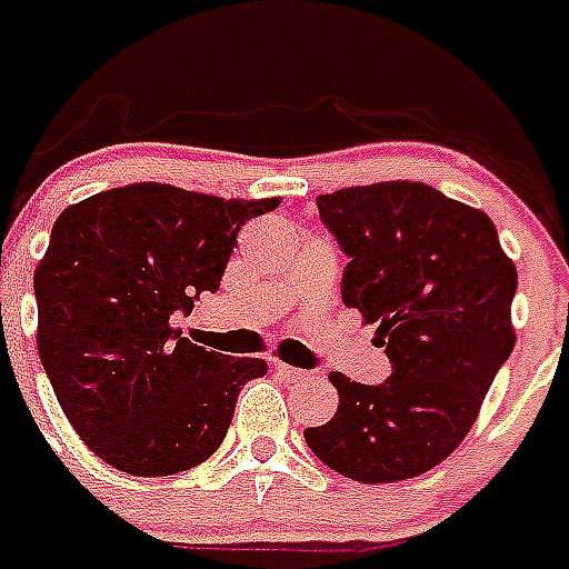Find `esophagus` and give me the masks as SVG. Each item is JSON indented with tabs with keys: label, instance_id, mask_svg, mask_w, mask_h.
Segmentation results:
<instances>
[{
	"label": "esophagus",
	"instance_id": "obj_1",
	"mask_svg": "<svg viewBox=\"0 0 569 569\" xmlns=\"http://www.w3.org/2000/svg\"><path fill=\"white\" fill-rule=\"evenodd\" d=\"M276 370H279L281 379L290 381V385H293V381H306V379H308V372H306V370H299V367H288V363H279Z\"/></svg>",
	"mask_w": 569,
	"mask_h": 569
}]
</instances>
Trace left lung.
<instances>
[{
    "label": "left lung",
    "mask_w": 569,
    "mask_h": 569,
    "mask_svg": "<svg viewBox=\"0 0 569 569\" xmlns=\"http://www.w3.org/2000/svg\"><path fill=\"white\" fill-rule=\"evenodd\" d=\"M317 208L349 256L343 306L379 326L390 379L331 372L338 413L306 443L363 485L413 479L456 452L515 349L517 267L488 213L422 181L335 190Z\"/></svg>",
    "instance_id": "1"
}]
</instances>
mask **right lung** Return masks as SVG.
I'll list each match as a JSON object with an SVG mask.
<instances>
[{
  "mask_svg": "<svg viewBox=\"0 0 569 569\" xmlns=\"http://www.w3.org/2000/svg\"><path fill=\"white\" fill-rule=\"evenodd\" d=\"M281 199H222L158 181L63 208L34 270L38 356L67 420L104 465L170 476L202 465L263 358H229L172 329L220 288L240 226Z\"/></svg>",
  "mask_w": 569,
  "mask_h": 569,
  "instance_id": "right-lung-1",
  "label": "right lung"
}]
</instances>
